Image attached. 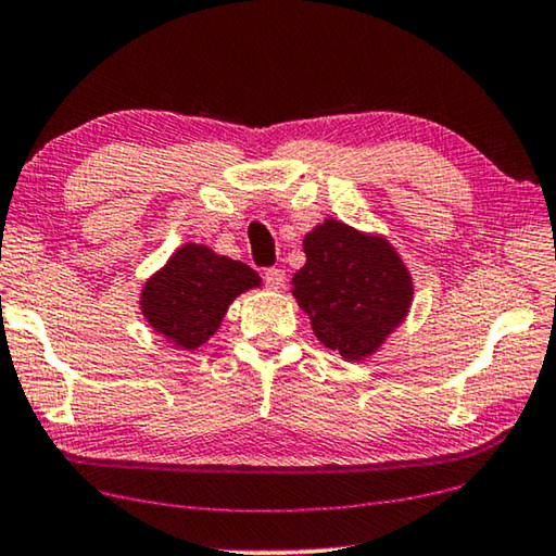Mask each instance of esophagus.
I'll list each match as a JSON object with an SVG mask.
<instances>
[{"label": "esophagus", "instance_id": "obj_1", "mask_svg": "<svg viewBox=\"0 0 556 556\" xmlns=\"http://www.w3.org/2000/svg\"><path fill=\"white\" fill-rule=\"evenodd\" d=\"M263 278H266V283L270 288H283L286 286V270L283 268H268L263 273Z\"/></svg>", "mask_w": 556, "mask_h": 556}]
</instances>
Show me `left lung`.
Instances as JSON below:
<instances>
[{
    "mask_svg": "<svg viewBox=\"0 0 556 556\" xmlns=\"http://www.w3.org/2000/svg\"><path fill=\"white\" fill-rule=\"evenodd\" d=\"M305 266L293 276V295L311 318L315 338L345 361L372 355L413 303V278L397 251L326 218L303 241Z\"/></svg>",
    "mask_w": 556,
    "mask_h": 556,
    "instance_id": "left-lung-1",
    "label": "left lung"
}]
</instances>
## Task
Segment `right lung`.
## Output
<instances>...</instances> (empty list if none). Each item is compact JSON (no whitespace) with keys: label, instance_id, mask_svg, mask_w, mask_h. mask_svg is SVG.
<instances>
[{"label":"right lung","instance_id":"1","mask_svg":"<svg viewBox=\"0 0 556 556\" xmlns=\"http://www.w3.org/2000/svg\"><path fill=\"white\" fill-rule=\"evenodd\" d=\"M255 286H261L258 273L245 263L186 243L147 280L141 313L170 343L195 350L220 328L228 305Z\"/></svg>","mask_w":556,"mask_h":556}]
</instances>
